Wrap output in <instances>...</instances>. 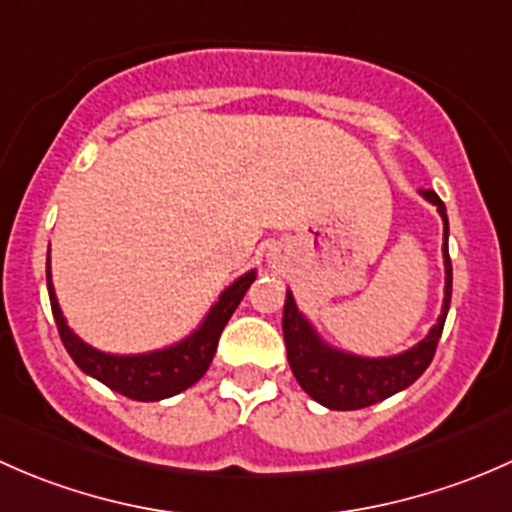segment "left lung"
Segmentation results:
<instances>
[{
	"mask_svg": "<svg viewBox=\"0 0 512 512\" xmlns=\"http://www.w3.org/2000/svg\"><path fill=\"white\" fill-rule=\"evenodd\" d=\"M423 198L433 203L443 220V267H446V297H443L441 317L433 324L431 332L406 352L396 356H356L342 349L329 347L322 342L307 317L294 304L292 292H287L285 314H282V332H285L287 361L292 366L294 379L317 404L332 411H356L364 406L379 404L389 396L399 394L411 386L431 364L436 354L438 339H441L443 324H446L448 307H451V285L453 267L448 257V215L446 205L441 203L433 190H421Z\"/></svg>",
	"mask_w": 512,
	"mask_h": 512,
	"instance_id": "1",
	"label": "left lung"
}]
</instances>
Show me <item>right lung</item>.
I'll list each match as a JSON object with an SVG mask.
<instances>
[{"mask_svg":"<svg viewBox=\"0 0 512 512\" xmlns=\"http://www.w3.org/2000/svg\"><path fill=\"white\" fill-rule=\"evenodd\" d=\"M257 272L250 270L242 277H237L230 287L218 297V302L210 307L205 314L203 324L195 329L190 337L183 342L173 344V347L156 349L148 354H106L98 349L89 347L84 339L76 337L66 324L64 314H61L59 302H56L54 285H51V270L46 262V287H49V302L51 312H54L56 329L64 342L66 352L76 361L84 374L94 376V379L106 384L108 389L118 391V394L128 396L133 401H160L170 399V396L180 394L188 386H193L200 376L208 371L210 361L218 352V339L223 334L227 319L237 309L240 299L255 282Z\"/></svg>","mask_w":512,"mask_h":512,"instance_id":"right-lung-1","label":"right lung"}]
</instances>
